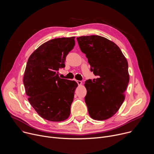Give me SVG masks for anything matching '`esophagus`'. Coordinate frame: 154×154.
Returning <instances> with one entry per match:
<instances>
[{"label":"esophagus","instance_id":"1","mask_svg":"<svg viewBox=\"0 0 154 154\" xmlns=\"http://www.w3.org/2000/svg\"><path fill=\"white\" fill-rule=\"evenodd\" d=\"M76 82H77V84H78L79 85H81L82 83V82L81 81H80V80H77Z\"/></svg>","mask_w":154,"mask_h":154}]
</instances>
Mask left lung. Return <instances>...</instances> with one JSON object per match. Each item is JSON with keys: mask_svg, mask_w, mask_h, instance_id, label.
<instances>
[{"mask_svg": "<svg viewBox=\"0 0 154 154\" xmlns=\"http://www.w3.org/2000/svg\"><path fill=\"white\" fill-rule=\"evenodd\" d=\"M79 47L99 78L88 80L85 101L91 118L102 121L113 116L119 109L129 82L128 62L113 42L98 35L77 38Z\"/></svg>", "mask_w": 154, "mask_h": 154, "instance_id": "obj_1", "label": "left lung"}]
</instances>
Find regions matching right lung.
Segmentation results:
<instances>
[{"label": "right lung", "mask_w": 154, "mask_h": 154, "mask_svg": "<svg viewBox=\"0 0 154 154\" xmlns=\"http://www.w3.org/2000/svg\"><path fill=\"white\" fill-rule=\"evenodd\" d=\"M75 37L58 38L42 44L30 56L23 82L29 101L42 118L60 122L68 118L77 83L60 78Z\"/></svg>", "instance_id": "obj_1"}]
</instances>
